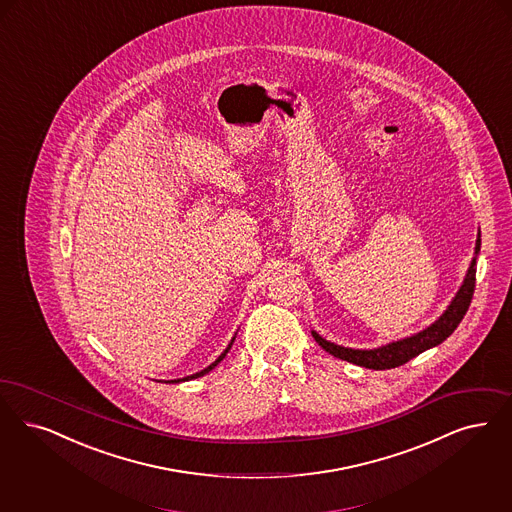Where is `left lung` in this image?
Returning a JSON list of instances; mask_svg holds the SVG:
<instances>
[{
  "label": "left lung",
  "mask_w": 512,
  "mask_h": 512,
  "mask_svg": "<svg viewBox=\"0 0 512 512\" xmlns=\"http://www.w3.org/2000/svg\"><path fill=\"white\" fill-rule=\"evenodd\" d=\"M480 253V232L476 238V249H474V259L471 266L467 270L465 282L459 287L457 295L453 297L450 307L446 308V312L427 329L389 343L385 347L373 348V350H358V348L341 347L335 343H329L324 337H320L316 331H312V337L316 339V343L324 348L329 354H333L335 358L347 360L356 366L368 369H392L398 366H404L411 358L419 356L421 352L429 350V348L440 345L442 341H446L455 328L461 324L463 316L467 314V310L471 307L472 293L476 286V257Z\"/></svg>",
  "instance_id": "8db88e82"
}]
</instances>
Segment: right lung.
<instances>
[{
	"label": "right lung",
	"mask_w": 512,
	"mask_h": 512,
	"mask_svg": "<svg viewBox=\"0 0 512 512\" xmlns=\"http://www.w3.org/2000/svg\"><path fill=\"white\" fill-rule=\"evenodd\" d=\"M232 343H234V337H232V341L228 343V347L225 348V352H223V354H221V356H219V358H217V360H215L211 366H207V368L202 369V371H198V373H194V375H188V377H184V379H175V381H169V383H181V381H188V379H198V377H202V375H205V373H209L211 369L215 368V366H217V364H219V362L225 358L226 352H228L230 347H232Z\"/></svg>",
	"instance_id": "right-lung-1"
}]
</instances>
